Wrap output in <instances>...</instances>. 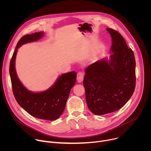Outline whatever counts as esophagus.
Returning a JSON list of instances; mask_svg holds the SVG:
<instances>
[{
    "instance_id": "34e87169",
    "label": "esophagus",
    "mask_w": 151,
    "mask_h": 151,
    "mask_svg": "<svg viewBox=\"0 0 151 151\" xmlns=\"http://www.w3.org/2000/svg\"><path fill=\"white\" fill-rule=\"evenodd\" d=\"M84 77V74L82 72H79L77 74V81L78 82H82Z\"/></svg>"
}]
</instances>
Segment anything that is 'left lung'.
I'll use <instances>...</instances> for the list:
<instances>
[{
    "mask_svg": "<svg viewBox=\"0 0 151 151\" xmlns=\"http://www.w3.org/2000/svg\"><path fill=\"white\" fill-rule=\"evenodd\" d=\"M112 44L110 59H103L85 70L83 81L90 111L103 115L120 109L130 100L136 87V61L122 35L107 28Z\"/></svg>",
    "mask_w": 151,
    "mask_h": 151,
    "instance_id": "left-lung-1",
    "label": "left lung"
}]
</instances>
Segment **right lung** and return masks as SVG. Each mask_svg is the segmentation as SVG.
<instances>
[{
  "instance_id": "add662e5",
  "label": "right lung",
  "mask_w": 151,
  "mask_h": 151,
  "mask_svg": "<svg viewBox=\"0 0 151 151\" xmlns=\"http://www.w3.org/2000/svg\"><path fill=\"white\" fill-rule=\"evenodd\" d=\"M43 35L44 32H42L26 35L19 40L10 61L9 74L12 91L19 105L35 118L53 121L61 116L65 108L70 90L76 82V72L63 74L48 90L33 93L27 90L19 81L15 68L18 48L26 43L39 40Z\"/></svg>"
}]
</instances>
